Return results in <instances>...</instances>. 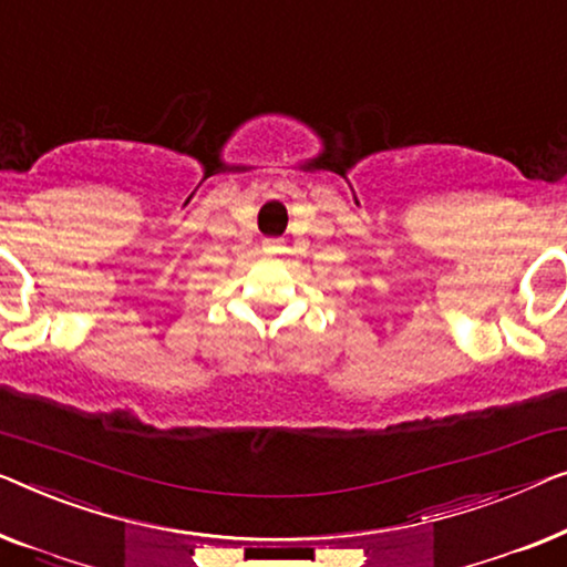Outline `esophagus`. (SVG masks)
<instances>
[{"instance_id":"1","label":"esophagus","mask_w":567,"mask_h":567,"mask_svg":"<svg viewBox=\"0 0 567 567\" xmlns=\"http://www.w3.org/2000/svg\"><path fill=\"white\" fill-rule=\"evenodd\" d=\"M265 251L267 254H280V251H285V241L282 238H265Z\"/></svg>"}]
</instances>
